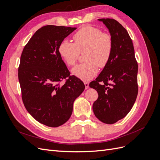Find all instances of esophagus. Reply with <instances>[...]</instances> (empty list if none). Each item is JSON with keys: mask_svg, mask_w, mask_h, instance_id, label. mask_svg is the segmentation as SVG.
I'll return each mask as SVG.
<instances>
[{"mask_svg": "<svg viewBox=\"0 0 160 160\" xmlns=\"http://www.w3.org/2000/svg\"><path fill=\"white\" fill-rule=\"evenodd\" d=\"M84 84H85V89H88V88H89V82L85 81V82H84Z\"/></svg>", "mask_w": 160, "mask_h": 160, "instance_id": "esophagus-1", "label": "esophagus"}]
</instances>
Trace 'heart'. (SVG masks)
<instances>
[{"label":"heart","mask_w":160,"mask_h":160,"mask_svg":"<svg viewBox=\"0 0 160 160\" xmlns=\"http://www.w3.org/2000/svg\"><path fill=\"white\" fill-rule=\"evenodd\" d=\"M74 43L62 40L58 51L62 59L68 66L74 65L79 52L84 51L83 64L75 66L72 74L81 80L88 81L97 74L98 66L104 67L110 60L113 49V38L107 32L92 26H83L72 36Z\"/></svg>","instance_id":"obj_1"}]
</instances>
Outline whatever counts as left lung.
I'll return each mask as SVG.
<instances>
[{"mask_svg": "<svg viewBox=\"0 0 160 160\" xmlns=\"http://www.w3.org/2000/svg\"><path fill=\"white\" fill-rule=\"evenodd\" d=\"M113 41L110 60L89 87L98 93L93 105L96 118L107 124L123 119L132 109L138 93V65L132 38L115 19L99 18Z\"/></svg>", "mask_w": 160, "mask_h": 160, "instance_id": "1", "label": "left lung"}]
</instances>
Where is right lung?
I'll return each mask as SVG.
<instances>
[{
  "label": "right lung",
  "instance_id": "obj_1",
  "mask_svg": "<svg viewBox=\"0 0 160 160\" xmlns=\"http://www.w3.org/2000/svg\"><path fill=\"white\" fill-rule=\"evenodd\" d=\"M76 28L42 27L30 38L21 56L18 76L24 105L47 126L57 128L67 122L74 101L85 89L83 81L70 75L58 51L60 42Z\"/></svg>",
  "mask_w": 160,
  "mask_h": 160
}]
</instances>
